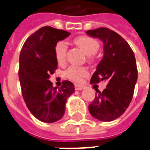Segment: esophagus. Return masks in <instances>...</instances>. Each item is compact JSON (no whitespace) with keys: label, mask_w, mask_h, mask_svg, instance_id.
Segmentation results:
<instances>
[{"label":"esophagus","mask_w":150,"mask_h":150,"mask_svg":"<svg viewBox=\"0 0 150 150\" xmlns=\"http://www.w3.org/2000/svg\"><path fill=\"white\" fill-rule=\"evenodd\" d=\"M75 88L76 90H82L85 88V86L83 85H79V84H75Z\"/></svg>","instance_id":"obj_1"}]
</instances>
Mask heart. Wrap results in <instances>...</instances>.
Here are the masks:
<instances>
[{"label": "heart", "instance_id": "obj_1", "mask_svg": "<svg viewBox=\"0 0 150 150\" xmlns=\"http://www.w3.org/2000/svg\"><path fill=\"white\" fill-rule=\"evenodd\" d=\"M75 43L85 52L86 56H91L98 52L100 44L96 39L90 36H80L75 39ZM67 45L64 42L60 41L57 42L54 48L55 57L57 62L60 65H64L66 63V55H67ZM88 70L86 67H70L65 71V76L75 82H81L83 78L87 76Z\"/></svg>", "mask_w": 150, "mask_h": 150}]
</instances>
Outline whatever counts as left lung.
Here are the masks:
<instances>
[{
	"mask_svg": "<svg viewBox=\"0 0 150 150\" xmlns=\"http://www.w3.org/2000/svg\"><path fill=\"white\" fill-rule=\"evenodd\" d=\"M86 34L98 38L104 44V57L90 84L100 81L108 83L102 92L94 88L98 93L90 104L89 111L98 120L112 121L125 112L133 98L138 79L135 57L128 43L112 30L100 27L87 30Z\"/></svg>",
	"mask_w": 150,
	"mask_h": 150,
	"instance_id": "left-lung-1",
	"label": "left lung"
}]
</instances>
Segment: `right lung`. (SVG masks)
<instances>
[{"mask_svg": "<svg viewBox=\"0 0 150 150\" xmlns=\"http://www.w3.org/2000/svg\"><path fill=\"white\" fill-rule=\"evenodd\" d=\"M70 34L51 27H42L26 40L19 55L22 94L32 115L44 123L62 118L67 98L75 91L70 81H64L57 90L49 80L57 68L55 45Z\"/></svg>", "mask_w": 150, "mask_h": 150, "instance_id": "add662e5", "label": "right lung"}]
</instances>
